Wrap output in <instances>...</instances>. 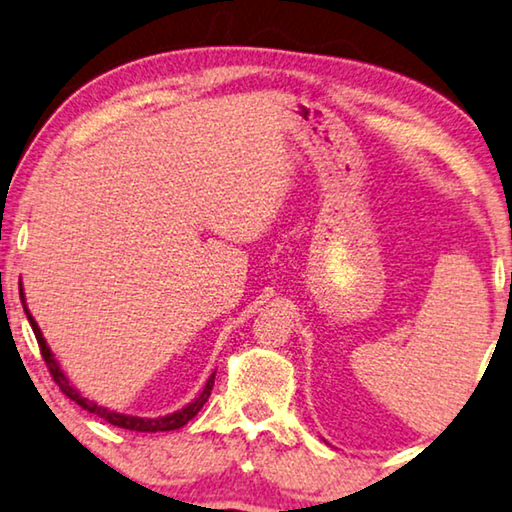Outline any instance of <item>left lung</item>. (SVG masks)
<instances>
[{"instance_id":"obj_1","label":"left lung","mask_w":512,"mask_h":512,"mask_svg":"<svg viewBox=\"0 0 512 512\" xmlns=\"http://www.w3.org/2000/svg\"><path fill=\"white\" fill-rule=\"evenodd\" d=\"M510 283H512V277H510Z\"/></svg>"}]
</instances>
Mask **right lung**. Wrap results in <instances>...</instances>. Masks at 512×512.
I'll use <instances>...</instances> for the list:
<instances>
[{"label": "right lung", "mask_w": 512, "mask_h": 512, "mask_svg": "<svg viewBox=\"0 0 512 512\" xmlns=\"http://www.w3.org/2000/svg\"><path fill=\"white\" fill-rule=\"evenodd\" d=\"M20 300H22V306H25V313H27V320H29V325H31V329H34V334H36L38 348H41V355H43V359H45L47 368H50V375H52V380L57 382V384H59V389L64 391L70 400H75V403L80 405L82 410H86V412H91V414L100 416L102 421L112 423V426L125 428V430H135V432H167V430H178V428H183L187 421L194 419V416L199 414L201 407L206 405V400L210 398L212 384H215V373H212V375L208 377L206 387H203V391L199 393V398H194L190 405H185V407H183V410H178V412H174V414H167V416H157V419H141V416L119 414V412H112V410H107V407H102V405H98V403H93V400L84 398L82 393L77 391V389L73 387V384L68 382V377L64 375V371H61V366L57 364V359H54L52 350L47 348V343H45V338H43L41 327L36 325L34 316H31L29 309H27L25 293H22V288H20Z\"/></svg>", "instance_id": "right-lung-1"}]
</instances>
